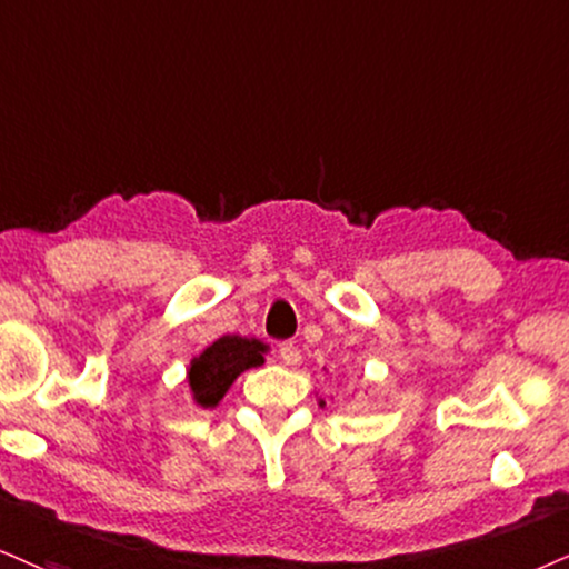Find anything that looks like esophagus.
Segmentation results:
<instances>
[{
    "label": "esophagus",
    "mask_w": 569,
    "mask_h": 569,
    "mask_svg": "<svg viewBox=\"0 0 569 569\" xmlns=\"http://www.w3.org/2000/svg\"><path fill=\"white\" fill-rule=\"evenodd\" d=\"M279 359H282L287 367H298L303 356H300V348L296 342H282V346H279Z\"/></svg>",
    "instance_id": "34e87169"
}]
</instances>
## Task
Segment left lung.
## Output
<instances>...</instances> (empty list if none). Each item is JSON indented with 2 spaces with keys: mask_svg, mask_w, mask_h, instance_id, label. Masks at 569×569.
<instances>
[{
  "mask_svg": "<svg viewBox=\"0 0 569 569\" xmlns=\"http://www.w3.org/2000/svg\"><path fill=\"white\" fill-rule=\"evenodd\" d=\"M363 396H367V392H363ZM361 401H363V398H361Z\"/></svg>",
  "mask_w": 569,
  "mask_h": 569,
  "instance_id": "1",
  "label": "left lung"
}]
</instances>
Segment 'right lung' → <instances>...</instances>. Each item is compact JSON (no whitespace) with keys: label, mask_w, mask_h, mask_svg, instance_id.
<instances>
[{"label":"right lung","mask_w":569,"mask_h":569,"mask_svg":"<svg viewBox=\"0 0 569 569\" xmlns=\"http://www.w3.org/2000/svg\"><path fill=\"white\" fill-rule=\"evenodd\" d=\"M266 353H269L266 342L240 338V335H223V338L210 342L187 367L192 403L200 409H216L242 371L263 367Z\"/></svg>","instance_id":"right-lung-1"}]
</instances>
